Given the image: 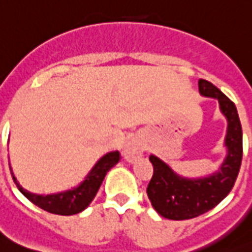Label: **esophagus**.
<instances>
[{"label": "esophagus", "mask_w": 252, "mask_h": 252, "mask_svg": "<svg viewBox=\"0 0 252 252\" xmlns=\"http://www.w3.org/2000/svg\"><path fill=\"white\" fill-rule=\"evenodd\" d=\"M142 153H144V148L141 142L138 141L137 138H132L124 146L123 156L126 162H134L138 157H141Z\"/></svg>", "instance_id": "1"}]
</instances>
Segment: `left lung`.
Segmentation results:
<instances>
[{"label": "left lung", "instance_id": "8db88e82", "mask_svg": "<svg viewBox=\"0 0 252 252\" xmlns=\"http://www.w3.org/2000/svg\"><path fill=\"white\" fill-rule=\"evenodd\" d=\"M200 94L219 100L221 114L226 118V157L219 171L203 178H186L152 154L154 172L148 186V197L158 215L168 220H188L211 211L222 201L234 186L242 162V126L237 107L211 82L199 80Z\"/></svg>", "mask_w": 252, "mask_h": 252}]
</instances>
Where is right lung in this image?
<instances>
[{
	"label": "right lung",
	"instance_id": "1",
	"mask_svg": "<svg viewBox=\"0 0 252 252\" xmlns=\"http://www.w3.org/2000/svg\"><path fill=\"white\" fill-rule=\"evenodd\" d=\"M119 159H120V153L118 150L104 154L95 163L94 167L91 168L84 182H81L77 187H73L72 189H66V191L57 192V193H51V195H39V193H32V192L27 191L18 183L17 178L14 176L13 172H11V175H13L18 189L36 207L41 208L49 213H53V215L72 216L80 213L90 205L106 174L118 163ZM10 171H11V167H10Z\"/></svg>",
	"mask_w": 252,
	"mask_h": 252
}]
</instances>
